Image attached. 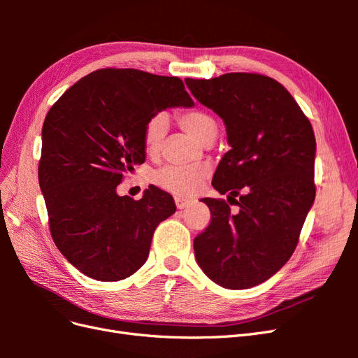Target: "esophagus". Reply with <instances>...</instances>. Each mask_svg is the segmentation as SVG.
<instances>
[{"label": "esophagus", "instance_id": "obj_1", "mask_svg": "<svg viewBox=\"0 0 358 358\" xmlns=\"http://www.w3.org/2000/svg\"><path fill=\"white\" fill-rule=\"evenodd\" d=\"M175 203H176V208H178V209H185V208H188V206L191 204V200L176 197V199H175Z\"/></svg>", "mask_w": 358, "mask_h": 358}]
</instances>
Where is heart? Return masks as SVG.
I'll return each instance as SVG.
<instances>
[{"label": "heart", "mask_w": 358, "mask_h": 358, "mask_svg": "<svg viewBox=\"0 0 358 358\" xmlns=\"http://www.w3.org/2000/svg\"><path fill=\"white\" fill-rule=\"evenodd\" d=\"M179 125L185 131L196 136L200 142L209 145L218 136V122L204 110L194 109L178 115ZM169 122L164 115H154L148 119L143 128V146L148 154H158L167 136ZM209 176L206 166H164L152 176L155 185L170 194L180 197L194 196Z\"/></svg>", "instance_id": "1"}]
</instances>
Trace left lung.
<instances>
[{"mask_svg": "<svg viewBox=\"0 0 358 358\" xmlns=\"http://www.w3.org/2000/svg\"><path fill=\"white\" fill-rule=\"evenodd\" d=\"M191 94L221 116L231 149L212 185L229 199H203L212 220L194 239L203 272L215 284L245 289L264 282L294 252L315 200V134L282 85L255 73L185 79ZM244 194H241L240 191Z\"/></svg>", "mask_w": 358, "mask_h": 358, "instance_id": "1", "label": "left lung"}]
</instances>
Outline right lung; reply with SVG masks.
Returning a JSON list of instances; mask_svg holds the SVG:
<instances>
[{"instance_id": "obj_1", "label": "right lung", "mask_w": 358, "mask_h": 358, "mask_svg": "<svg viewBox=\"0 0 358 358\" xmlns=\"http://www.w3.org/2000/svg\"><path fill=\"white\" fill-rule=\"evenodd\" d=\"M179 106H194L179 78L101 69L76 82L46 115L38 182L50 234L86 276H131L148 259L158 224L175 213L173 197L157 187L140 200L116 188L145 162L148 119Z\"/></svg>"}]
</instances>
